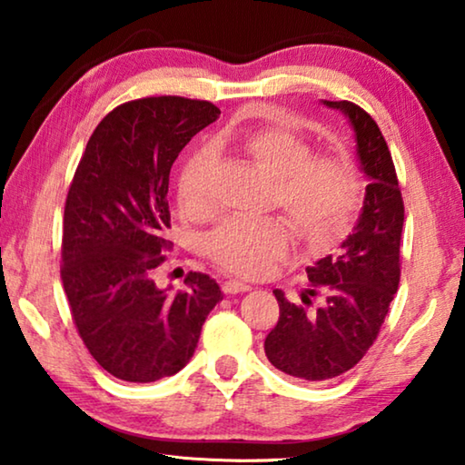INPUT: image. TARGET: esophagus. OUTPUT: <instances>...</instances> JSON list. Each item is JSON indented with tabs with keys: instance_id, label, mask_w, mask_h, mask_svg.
<instances>
[{
	"instance_id": "obj_1",
	"label": "esophagus",
	"mask_w": 465,
	"mask_h": 465,
	"mask_svg": "<svg viewBox=\"0 0 465 465\" xmlns=\"http://www.w3.org/2000/svg\"><path fill=\"white\" fill-rule=\"evenodd\" d=\"M222 289L225 295H238V293H246V291H250L252 287L248 282H242V281H225Z\"/></svg>"
}]
</instances>
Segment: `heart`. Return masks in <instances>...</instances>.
<instances>
[{
	"instance_id": "heart-1",
	"label": "heart",
	"mask_w": 465,
	"mask_h": 465,
	"mask_svg": "<svg viewBox=\"0 0 465 465\" xmlns=\"http://www.w3.org/2000/svg\"><path fill=\"white\" fill-rule=\"evenodd\" d=\"M240 152L272 176L271 204L293 223L299 238L330 243L349 230L359 201L355 170L336 155H312L310 141L285 127H261L242 135ZM215 155L201 147L186 155L178 174V201L186 213H207L213 203ZM291 232L279 217L227 219L204 238L219 269L261 277L289 250Z\"/></svg>"
}]
</instances>
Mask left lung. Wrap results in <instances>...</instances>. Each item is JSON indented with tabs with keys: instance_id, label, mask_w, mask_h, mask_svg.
I'll use <instances>...</instances> for the list:
<instances>
[{
	"instance_id": "1",
	"label": "left lung",
	"mask_w": 465,
	"mask_h": 465,
	"mask_svg": "<svg viewBox=\"0 0 465 465\" xmlns=\"http://www.w3.org/2000/svg\"><path fill=\"white\" fill-rule=\"evenodd\" d=\"M324 104L349 116L369 184L355 232L342 242L341 254L305 269L310 295L322 297L320 308L308 312L274 291L279 322L266 336L264 352L279 371L310 383L346 373L371 349L398 291L404 225L396 168L377 123L355 102ZM310 295H303V303H312Z\"/></svg>"
}]
</instances>
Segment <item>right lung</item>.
<instances>
[{
    "instance_id": "add662e5",
    "label": "right lung",
    "mask_w": 465,
    "mask_h": 465,
    "mask_svg": "<svg viewBox=\"0 0 465 465\" xmlns=\"http://www.w3.org/2000/svg\"><path fill=\"white\" fill-rule=\"evenodd\" d=\"M219 114L211 102L180 96L124 102L94 129L77 163L63 215L61 281L85 349L116 380L178 373L222 299L203 272H188L178 293L153 282L172 250V163Z\"/></svg>"
}]
</instances>
